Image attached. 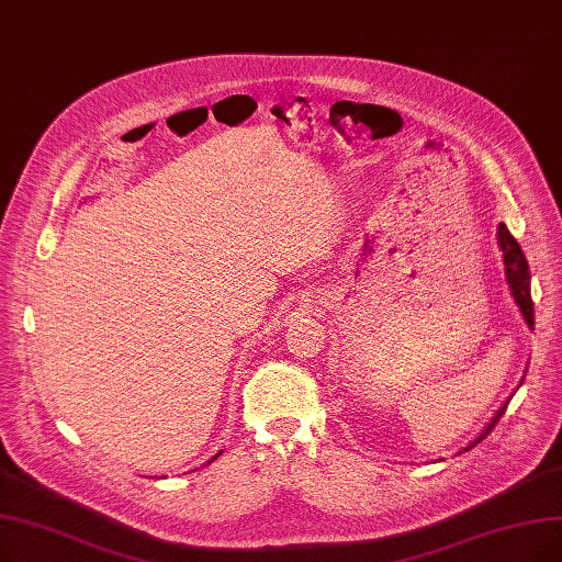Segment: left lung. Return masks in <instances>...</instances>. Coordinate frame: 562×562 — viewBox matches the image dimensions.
Wrapping results in <instances>:
<instances>
[{"label":"left lung","instance_id":"obj_1","mask_svg":"<svg viewBox=\"0 0 562 562\" xmlns=\"http://www.w3.org/2000/svg\"><path fill=\"white\" fill-rule=\"evenodd\" d=\"M497 243H501V249H503V261H505V276H507V282H509V289H512V296L516 301V305L521 307V315L526 319V324L532 328L535 326V307H532V299H530V266L526 261V255L521 245L516 243V238L509 234V228L505 224L497 226ZM507 409V403L495 412V417L488 422V426L480 432V438L472 440L463 451H470L472 447L480 445L486 435L495 428V424L501 422V417Z\"/></svg>","mask_w":562,"mask_h":562}]
</instances>
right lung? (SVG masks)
Here are the masks:
<instances>
[{"label": "right lung", "mask_w": 562, "mask_h": 562, "mask_svg": "<svg viewBox=\"0 0 562 562\" xmlns=\"http://www.w3.org/2000/svg\"><path fill=\"white\" fill-rule=\"evenodd\" d=\"M217 456H222V451H220V453H215V456H213V459H211V461H207V463H213V461L217 459Z\"/></svg>", "instance_id": "1"}]
</instances>
